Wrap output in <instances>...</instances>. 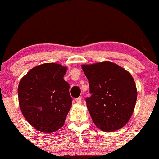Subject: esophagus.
Listing matches in <instances>:
<instances>
[{"mask_svg":"<svg viewBox=\"0 0 159 159\" xmlns=\"http://www.w3.org/2000/svg\"><path fill=\"white\" fill-rule=\"evenodd\" d=\"M76 102H77V103H80L82 102V98L81 97H78L76 98Z\"/></svg>","mask_w":159,"mask_h":159,"instance_id":"obj_1","label":"esophagus"}]
</instances>
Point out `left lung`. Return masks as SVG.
Masks as SVG:
<instances>
[{
  "label": "left lung",
  "instance_id": "1",
  "mask_svg": "<svg viewBox=\"0 0 159 159\" xmlns=\"http://www.w3.org/2000/svg\"><path fill=\"white\" fill-rule=\"evenodd\" d=\"M90 87L85 98L93 122L100 129L113 132L129 120L137 100L135 83L130 74L114 63L82 65Z\"/></svg>",
  "mask_w": 159,
  "mask_h": 159
}]
</instances>
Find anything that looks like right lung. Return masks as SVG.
<instances>
[{"instance_id": "add662e5", "label": "right lung", "mask_w": 159, "mask_h": 159, "mask_svg": "<svg viewBox=\"0 0 159 159\" xmlns=\"http://www.w3.org/2000/svg\"><path fill=\"white\" fill-rule=\"evenodd\" d=\"M66 68L54 63L37 66L21 80L18 87L21 111L32 127L53 132L64 125L72 98L64 80Z\"/></svg>"}]
</instances>
